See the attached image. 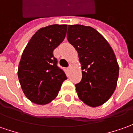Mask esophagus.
I'll use <instances>...</instances> for the list:
<instances>
[{
  "mask_svg": "<svg viewBox=\"0 0 133 133\" xmlns=\"http://www.w3.org/2000/svg\"><path fill=\"white\" fill-rule=\"evenodd\" d=\"M71 67L72 66H71V65H70V66L68 68V71H70V70H71Z\"/></svg>",
  "mask_w": 133,
  "mask_h": 133,
  "instance_id": "34e87169",
  "label": "esophagus"
}]
</instances>
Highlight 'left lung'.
<instances>
[{"mask_svg":"<svg viewBox=\"0 0 133 133\" xmlns=\"http://www.w3.org/2000/svg\"><path fill=\"white\" fill-rule=\"evenodd\" d=\"M67 38L78 55L82 78L76 84L78 98L90 107L104 104L117 85L119 67L111 46L95 29L68 25Z\"/></svg>","mask_w":133,"mask_h":133,"instance_id":"left-lung-1","label":"left lung"}]
</instances>
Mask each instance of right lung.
Returning a JSON list of instances; mask_svg holds the SVG:
<instances>
[{
	"mask_svg": "<svg viewBox=\"0 0 133 133\" xmlns=\"http://www.w3.org/2000/svg\"><path fill=\"white\" fill-rule=\"evenodd\" d=\"M67 28V25H52L39 29L22 52L18 78L25 95L33 103H49L67 79L53 55L55 49L65 39Z\"/></svg>",
	"mask_w": 133,
	"mask_h": 133,
	"instance_id": "obj_1",
	"label": "right lung"
}]
</instances>
